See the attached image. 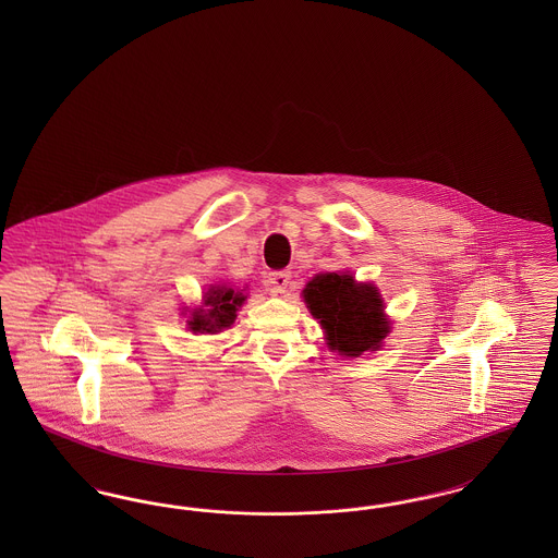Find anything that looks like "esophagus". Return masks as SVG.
<instances>
[{
	"label": "esophagus",
	"instance_id": "1",
	"mask_svg": "<svg viewBox=\"0 0 558 558\" xmlns=\"http://www.w3.org/2000/svg\"><path fill=\"white\" fill-rule=\"evenodd\" d=\"M267 289L271 292H284L291 284V271H271L267 274Z\"/></svg>",
	"mask_w": 558,
	"mask_h": 558
}]
</instances>
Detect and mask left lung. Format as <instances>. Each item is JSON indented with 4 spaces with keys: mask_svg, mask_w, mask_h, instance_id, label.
I'll return each mask as SVG.
<instances>
[{
    "mask_svg": "<svg viewBox=\"0 0 558 558\" xmlns=\"http://www.w3.org/2000/svg\"><path fill=\"white\" fill-rule=\"evenodd\" d=\"M303 299L326 330V345L347 357L376 351L391 330L376 287L357 284L349 274H318Z\"/></svg>",
    "mask_w": 558,
    "mask_h": 558,
    "instance_id": "obj_1",
    "label": "left lung"
}]
</instances>
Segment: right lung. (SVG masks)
Wrapping results in <instances>:
<instances>
[{
	"instance_id": "obj_1",
	"label": "right lung",
	"mask_w": 558,
	"mask_h": 558,
	"mask_svg": "<svg viewBox=\"0 0 558 558\" xmlns=\"http://www.w3.org/2000/svg\"><path fill=\"white\" fill-rule=\"evenodd\" d=\"M244 294L234 289L226 287H211L205 294V305L194 310L192 316L187 319V326L192 332H207L215 335L221 332L223 328L232 326L236 319V312L240 305L244 303Z\"/></svg>"
}]
</instances>
